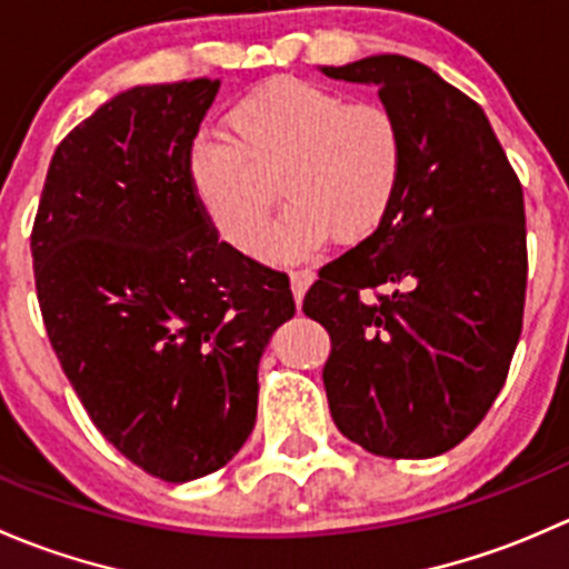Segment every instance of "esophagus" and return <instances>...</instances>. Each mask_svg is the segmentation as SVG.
I'll use <instances>...</instances> for the list:
<instances>
[{
  "instance_id": "1",
  "label": "esophagus",
  "mask_w": 569,
  "mask_h": 569,
  "mask_svg": "<svg viewBox=\"0 0 569 569\" xmlns=\"http://www.w3.org/2000/svg\"><path fill=\"white\" fill-rule=\"evenodd\" d=\"M289 278H291V291H295L297 306H302L306 289L313 283V278H317V274H313V269H291Z\"/></svg>"
}]
</instances>
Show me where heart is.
Segmentation results:
<instances>
[{
	"mask_svg": "<svg viewBox=\"0 0 569 569\" xmlns=\"http://www.w3.org/2000/svg\"><path fill=\"white\" fill-rule=\"evenodd\" d=\"M231 137L203 134L189 176L217 231L250 250L267 226L278 178L289 200L261 256L291 261L327 237L360 242L391 214L405 181L407 142L399 118L382 104H349L300 79H278L239 101Z\"/></svg>",
	"mask_w": 569,
	"mask_h": 569,
	"instance_id": "obj_1",
	"label": "heart"
}]
</instances>
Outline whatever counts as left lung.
<instances>
[{
    "label": "left lung",
    "instance_id": "left-lung-1",
    "mask_svg": "<svg viewBox=\"0 0 569 569\" xmlns=\"http://www.w3.org/2000/svg\"><path fill=\"white\" fill-rule=\"evenodd\" d=\"M321 73L377 84L407 142L391 214L302 300L330 332V416L377 457H438L479 427L518 347L523 187L485 109L432 68L377 54Z\"/></svg>",
    "mask_w": 569,
    "mask_h": 569
}]
</instances>
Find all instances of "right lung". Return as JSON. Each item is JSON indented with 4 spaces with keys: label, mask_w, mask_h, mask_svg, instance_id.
Segmentation results:
<instances>
[{
    "label": "right lung",
    "mask_w": 569,
    "mask_h": 569,
    "mask_svg": "<svg viewBox=\"0 0 569 569\" xmlns=\"http://www.w3.org/2000/svg\"><path fill=\"white\" fill-rule=\"evenodd\" d=\"M220 79L142 84L57 146L32 226L40 313L101 435L146 473H214L256 423L286 272L220 242L189 176Z\"/></svg>",
    "instance_id": "obj_1"
}]
</instances>
